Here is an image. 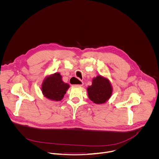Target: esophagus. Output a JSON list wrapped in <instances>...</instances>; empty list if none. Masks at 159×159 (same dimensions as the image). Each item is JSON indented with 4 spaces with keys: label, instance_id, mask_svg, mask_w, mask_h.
Returning <instances> with one entry per match:
<instances>
[{
    "label": "esophagus",
    "instance_id": "obj_1",
    "mask_svg": "<svg viewBox=\"0 0 159 159\" xmlns=\"http://www.w3.org/2000/svg\"><path fill=\"white\" fill-rule=\"evenodd\" d=\"M79 84H77V85H76L77 86H82L83 85V84H84V83H83V82L82 81H81V80H79Z\"/></svg>",
    "mask_w": 159,
    "mask_h": 159
}]
</instances>
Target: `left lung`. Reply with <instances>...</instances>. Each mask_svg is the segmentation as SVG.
<instances>
[{
  "label": "left lung",
  "instance_id": "left-lung-1",
  "mask_svg": "<svg viewBox=\"0 0 159 159\" xmlns=\"http://www.w3.org/2000/svg\"><path fill=\"white\" fill-rule=\"evenodd\" d=\"M88 96L96 104L105 103L111 96L112 87L109 80L101 75L93 79L92 85L87 88Z\"/></svg>",
  "mask_w": 159,
  "mask_h": 159
}]
</instances>
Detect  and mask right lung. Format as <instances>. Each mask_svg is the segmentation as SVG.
<instances>
[{"label":"right lung","mask_w":159,"mask_h":159,"mask_svg":"<svg viewBox=\"0 0 159 159\" xmlns=\"http://www.w3.org/2000/svg\"><path fill=\"white\" fill-rule=\"evenodd\" d=\"M69 88L68 84L62 80V76L59 73L47 77L41 86L42 93L47 98L53 101H61L67 90Z\"/></svg>","instance_id":"obj_1"}]
</instances>
